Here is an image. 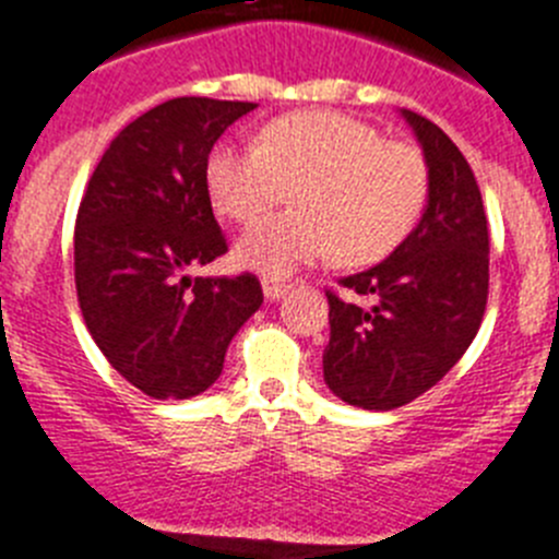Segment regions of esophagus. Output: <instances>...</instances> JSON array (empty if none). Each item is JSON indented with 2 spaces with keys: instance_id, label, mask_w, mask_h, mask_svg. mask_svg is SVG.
<instances>
[{
  "instance_id": "1",
  "label": "esophagus",
  "mask_w": 559,
  "mask_h": 559,
  "mask_svg": "<svg viewBox=\"0 0 559 559\" xmlns=\"http://www.w3.org/2000/svg\"><path fill=\"white\" fill-rule=\"evenodd\" d=\"M261 289H264V298H267L270 304H273V300H278L281 295H284L286 284H284V281L270 278V275H264V278H261Z\"/></svg>"
}]
</instances>
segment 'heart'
<instances>
[{
	"mask_svg": "<svg viewBox=\"0 0 559 559\" xmlns=\"http://www.w3.org/2000/svg\"><path fill=\"white\" fill-rule=\"evenodd\" d=\"M426 186L415 147L334 110L286 114L264 124L261 144H219L205 160V192L230 223H255L298 189L295 214L264 219L234 245L239 267L270 278L329 253L354 267L381 261L415 225Z\"/></svg>",
	"mask_w": 559,
	"mask_h": 559,
	"instance_id": "1",
	"label": "heart"
}]
</instances>
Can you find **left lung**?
Masks as SVG:
<instances>
[{"mask_svg":"<svg viewBox=\"0 0 559 559\" xmlns=\"http://www.w3.org/2000/svg\"><path fill=\"white\" fill-rule=\"evenodd\" d=\"M401 117L424 150V214L381 264L342 278L356 295H373L370 309L329 292L323 379L336 399L370 412L409 404L462 359L490 281L487 217L465 155L426 117Z\"/></svg>","mask_w":559,"mask_h":559,"instance_id":"left-lung-1","label":"left lung"}]
</instances>
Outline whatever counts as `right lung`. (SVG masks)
I'll use <instances>...</instances> for the list:
<instances>
[{
  "label": "right lung",
  "mask_w": 559,
  "mask_h": 559,
  "mask_svg": "<svg viewBox=\"0 0 559 559\" xmlns=\"http://www.w3.org/2000/svg\"><path fill=\"white\" fill-rule=\"evenodd\" d=\"M255 103L178 97L110 142L74 228L83 320L119 376L158 401L194 399L223 373L236 331L264 304L255 275L192 278L228 250L205 160Z\"/></svg>",
  "instance_id": "right-lung-1"
}]
</instances>
